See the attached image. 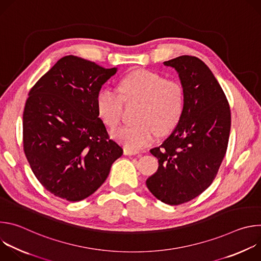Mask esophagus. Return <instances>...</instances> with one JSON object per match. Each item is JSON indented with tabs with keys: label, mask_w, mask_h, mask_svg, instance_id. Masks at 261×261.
<instances>
[{
	"label": "esophagus",
	"mask_w": 261,
	"mask_h": 261,
	"mask_svg": "<svg viewBox=\"0 0 261 261\" xmlns=\"http://www.w3.org/2000/svg\"><path fill=\"white\" fill-rule=\"evenodd\" d=\"M139 152L138 151H134V150H130L128 147L124 148V154L127 156H132V155H137Z\"/></svg>",
	"instance_id": "esophagus-1"
}]
</instances>
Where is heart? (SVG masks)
Returning a JSON list of instances; mask_svg holds the SVG:
<instances>
[{
  "mask_svg": "<svg viewBox=\"0 0 261 261\" xmlns=\"http://www.w3.org/2000/svg\"><path fill=\"white\" fill-rule=\"evenodd\" d=\"M121 96L104 88L96 96V109L101 121L116 128L121 121L124 102L140 103L133 126L122 127L114 137L130 150L152 143L158 133H169L178 123L185 103L182 86L159 73L144 69L128 73L119 84Z\"/></svg>",
  "mask_w": 261,
  "mask_h": 261,
  "instance_id": "1",
  "label": "heart"
}]
</instances>
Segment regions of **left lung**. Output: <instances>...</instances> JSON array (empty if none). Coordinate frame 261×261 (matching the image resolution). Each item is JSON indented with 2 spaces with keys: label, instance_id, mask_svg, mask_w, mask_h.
<instances>
[{
  "label": "left lung",
  "instance_id": "8db88e82",
  "mask_svg": "<svg viewBox=\"0 0 261 261\" xmlns=\"http://www.w3.org/2000/svg\"><path fill=\"white\" fill-rule=\"evenodd\" d=\"M163 64L178 74L184 110L172 133L150 151L159 167L145 182L156 198L177 205L200 195L215 179L226 154L231 117L224 92L201 60L180 56Z\"/></svg>",
  "mask_w": 261,
  "mask_h": 261
}]
</instances>
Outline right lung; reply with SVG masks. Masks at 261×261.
I'll return each instance as SVG.
<instances>
[{
	"mask_svg": "<svg viewBox=\"0 0 261 261\" xmlns=\"http://www.w3.org/2000/svg\"><path fill=\"white\" fill-rule=\"evenodd\" d=\"M66 56L35 84L23 110V151L43 187L68 201L92 195L123 148L96 109L101 87L117 73Z\"/></svg>",
	"mask_w": 261,
	"mask_h": 261,
	"instance_id": "add662e5",
	"label": "right lung"
}]
</instances>
